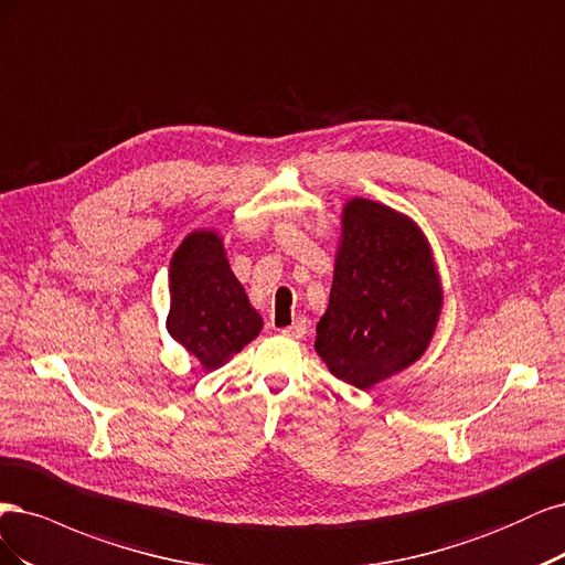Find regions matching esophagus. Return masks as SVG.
<instances>
[{
	"label": "esophagus",
	"mask_w": 565,
	"mask_h": 565,
	"mask_svg": "<svg viewBox=\"0 0 565 565\" xmlns=\"http://www.w3.org/2000/svg\"><path fill=\"white\" fill-rule=\"evenodd\" d=\"M279 333L286 335V338H296V340L302 338V335L307 333V319H305V317H298L294 326H288V329H281Z\"/></svg>",
	"instance_id": "1"
}]
</instances>
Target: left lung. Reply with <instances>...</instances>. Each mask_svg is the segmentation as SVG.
Wrapping results in <instances>:
<instances>
[{"mask_svg":"<svg viewBox=\"0 0 565 565\" xmlns=\"http://www.w3.org/2000/svg\"><path fill=\"white\" fill-rule=\"evenodd\" d=\"M441 288L423 232L396 211L352 199L342 215L329 309L315 350L356 390L404 371L427 350Z\"/></svg>","mask_w":565,"mask_h":565,"instance_id":"left-lung-1","label":"left lung"}]
</instances>
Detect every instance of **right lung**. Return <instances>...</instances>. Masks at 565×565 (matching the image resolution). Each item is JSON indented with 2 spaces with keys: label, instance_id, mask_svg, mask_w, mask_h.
Here are the masks:
<instances>
[{
  "label": "right lung",
  "instance_id": "add662e5",
  "mask_svg": "<svg viewBox=\"0 0 565 565\" xmlns=\"http://www.w3.org/2000/svg\"><path fill=\"white\" fill-rule=\"evenodd\" d=\"M167 329L206 369H217L263 329L213 232H194L171 260Z\"/></svg>",
  "mask_w": 565,
  "mask_h": 565
}]
</instances>
